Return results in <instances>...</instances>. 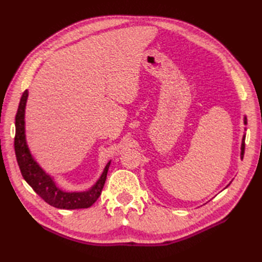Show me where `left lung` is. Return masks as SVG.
<instances>
[{"label":"left lung","mask_w":262,"mask_h":262,"mask_svg":"<svg viewBox=\"0 0 262 262\" xmlns=\"http://www.w3.org/2000/svg\"><path fill=\"white\" fill-rule=\"evenodd\" d=\"M244 123L247 124V118H246V117L244 118ZM245 138H246V136L244 134L243 141H242V147H241V150H242V152H241V158H242V160L244 158V153H245Z\"/></svg>","instance_id":"obj_1"}]
</instances>
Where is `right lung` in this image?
<instances>
[{
  "label": "right lung",
  "mask_w": 262,
  "mask_h": 262,
  "mask_svg": "<svg viewBox=\"0 0 262 262\" xmlns=\"http://www.w3.org/2000/svg\"><path fill=\"white\" fill-rule=\"evenodd\" d=\"M27 98L28 91L26 90L21 95L17 114L15 117L14 147L21 176L41 199L54 208L63 210H76L92 207L99 198L101 190L104 188L110 162L107 163L104 171L96 181V184L89 190L73 192L62 190L55 184L53 177L47 173L40 167V165L36 162L27 145L25 134V109Z\"/></svg>",
  "instance_id": "obj_1"
}]
</instances>
